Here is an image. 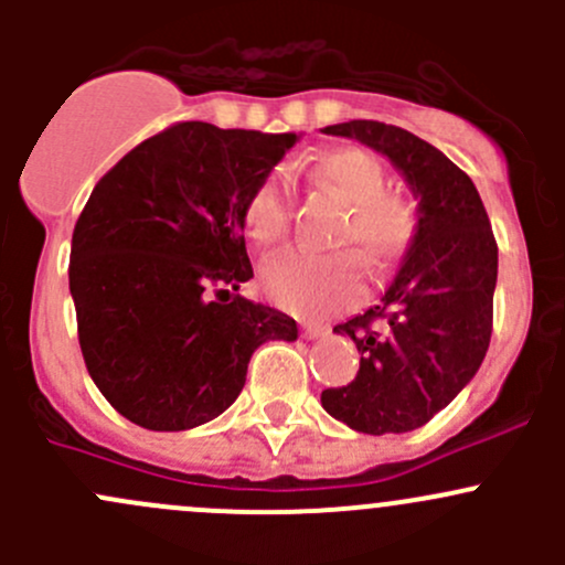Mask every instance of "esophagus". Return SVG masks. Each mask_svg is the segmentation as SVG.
Masks as SVG:
<instances>
[{
  "instance_id": "34e87169",
  "label": "esophagus",
  "mask_w": 565,
  "mask_h": 565,
  "mask_svg": "<svg viewBox=\"0 0 565 565\" xmlns=\"http://www.w3.org/2000/svg\"><path fill=\"white\" fill-rule=\"evenodd\" d=\"M300 333H303V339H322V335H328V324L306 322L303 328H300Z\"/></svg>"
}]
</instances>
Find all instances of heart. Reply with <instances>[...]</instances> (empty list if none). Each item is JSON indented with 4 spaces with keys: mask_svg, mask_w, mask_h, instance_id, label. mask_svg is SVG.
Segmentation results:
<instances>
[{
    "mask_svg": "<svg viewBox=\"0 0 565 565\" xmlns=\"http://www.w3.org/2000/svg\"><path fill=\"white\" fill-rule=\"evenodd\" d=\"M317 180L350 204L335 241L350 243L383 273L396 265L413 246L418 215L398 193L388 191L383 163L366 150L341 147L317 161ZM246 232L259 248H276L289 235L292 210L284 182L276 174L265 177L250 191L243 210ZM262 281L278 306L298 315H328L347 309L363 289L361 262L352 250H287L262 270Z\"/></svg>",
    "mask_w": 565,
    "mask_h": 565,
    "instance_id": "1",
    "label": "heart"
}]
</instances>
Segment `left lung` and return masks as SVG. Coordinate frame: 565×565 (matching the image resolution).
Here are the masks:
<instances>
[{
    "label": "left lung",
    "instance_id": "left-lung-1",
    "mask_svg": "<svg viewBox=\"0 0 565 565\" xmlns=\"http://www.w3.org/2000/svg\"><path fill=\"white\" fill-rule=\"evenodd\" d=\"M391 158L418 199V230L377 306L335 324L361 352L322 407L363 435L424 426L472 380L492 339L498 243L476 185L437 147L377 119L328 125Z\"/></svg>",
    "mask_w": 565,
    "mask_h": 565
}]
</instances>
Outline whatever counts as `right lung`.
<instances>
[{
    "label": "right lung",
    "mask_w": 565,
    "mask_h": 565,
    "mask_svg": "<svg viewBox=\"0 0 565 565\" xmlns=\"http://www.w3.org/2000/svg\"><path fill=\"white\" fill-rule=\"evenodd\" d=\"M295 134L174 122L89 193L73 230L71 295L84 363L106 402L152 431L218 418L284 311L235 295L254 278L243 210Z\"/></svg>",
    "instance_id": "add662e5"
}]
</instances>
